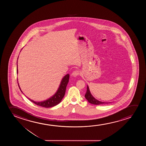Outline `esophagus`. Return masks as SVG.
I'll return each mask as SVG.
<instances>
[{"mask_svg": "<svg viewBox=\"0 0 146 146\" xmlns=\"http://www.w3.org/2000/svg\"><path fill=\"white\" fill-rule=\"evenodd\" d=\"M79 72H80L79 71L75 70V71H74L73 72V73H72V75L73 76H74V77H75V76H77L79 74H80Z\"/></svg>", "mask_w": 146, "mask_h": 146, "instance_id": "esophagus-1", "label": "esophagus"}]
</instances>
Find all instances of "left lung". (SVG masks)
<instances>
[{
    "label": "left lung",
    "mask_w": 146,
    "mask_h": 146,
    "mask_svg": "<svg viewBox=\"0 0 146 146\" xmlns=\"http://www.w3.org/2000/svg\"><path fill=\"white\" fill-rule=\"evenodd\" d=\"M85 97L86 99L88 100V102L91 104H94V105H102V104H108V103H111V102H103L99 101V100H97L95 98H94V97L92 96V94H91V93H90V90H89L88 86H87V92H86V94L85 95Z\"/></svg>",
    "instance_id": "8db88e82"
}]
</instances>
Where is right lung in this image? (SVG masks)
Returning a JSON list of instances; mask_svg holds the SVG:
<instances>
[{
    "mask_svg": "<svg viewBox=\"0 0 146 146\" xmlns=\"http://www.w3.org/2000/svg\"><path fill=\"white\" fill-rule=\"evenodd\" d=\"M17 72H18L17 64ZM69 74H67L64 76L61 80L59 87L58 88V90L56 92V93L47 100L42 101V102H35L33 100H31L28 97H27V98H28L29 100L33 103H34V104H36L38 106H41V107H45V108H50V107H52L56 106L59 103H60L62 99L64 97L65 94V91H66V87H67V85L69 82ZM18 85L19 88L21 90L19 85L18 84ZM21 91L23 93L21 90Z\"/></svg>",
    "mask_w": 146,
    "mask_h": 146,
    "instance_id": "add662e5",
    "label": "right lung"
}]
</instances>
